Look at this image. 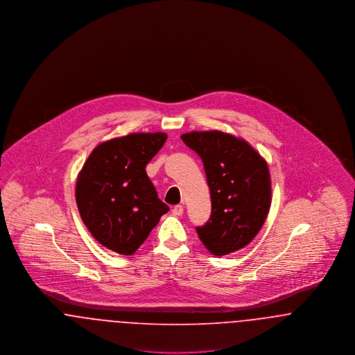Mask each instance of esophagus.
<instances>
[{
  "mask_svg": "<svg viewBox=\"0 0 355 355\" xmlns=\"http://www.w3.org/2000/svg\"><path fill=\"white\" fill-rule=\"evenodd\" d=\"M171 211H173L174 216H178V217H180V216L184 214V206H182V205H175Z\"/></svg>",
  "mask_w": 355,
  "mask_h": 355,
  "instance_id": "obj_1",
  "label": "esophagus"
}]
</instances>
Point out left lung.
<instances>
[{"label": "left lung", "mask_w": 355, "mask_h": 355, "mask_svg": "<svg viewBox=\"0 0 355 355\" xmlns=\"http://www.w3.org/2000/svg\"><path fill=\"white\" fill-rule=\"evenodd\" d=\"M202 159L211 214L196 230L210 253L226 255L245 248L261 230L271 202L266 161L243 139L222 132L181 135Z\"/></svg>", "instance_id": "8db88e82"}]
</instances>
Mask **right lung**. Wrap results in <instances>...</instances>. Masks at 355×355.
Listing matches in <instances>:
<instances>
[{"label":"right lung","instance_id":"add662e5","mask_svg":"<svg viewBox=\"0 0 355 355\" xmlns=\"http://www.w3.org/2000/svg\"><path fill=\"white\" fill-rule=\"evenodd\" d=\"M166 138L165 133L114 138L86 159L77 178L76 201L92 236L109 250L135 253L169 211L145 170Z\"/></svg>","mask_w":355,"mask_h":355}]
</instances>
